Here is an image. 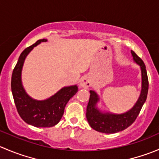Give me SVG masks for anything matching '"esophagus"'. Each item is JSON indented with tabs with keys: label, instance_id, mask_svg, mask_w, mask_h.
<instances>
[{
	"label": "esophagus",
	"instance_id": "esophagus-1",
	"mask_svg": "<svg viewBox=\"0 0 159 159\" xmlns=\"http://www.w3.org/2000/svg\"><path fill=\"white\" fill-rule=\"evenodd\" d=\"M80 85L81 87L84 88V89H88L91 86V80L89 78V77L88 76H84L82 77V78L81 79L80 81Z\"/></svg>",
	"mask_w": 159,
	"mask_h": 159
}]
</instances>
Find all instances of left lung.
I'll return each instance as SVG.
<instances>
[{
	"label": "left lung",
	"instance_id": "left-lung-1",
	"mask_svg": "<svg viewBox=\"0 0 159 159\" xmlns=\"http://www.w3.org/2000/svg\"><path fill=\"white\" fill-rule=\"evenodd\" d=\"M134 61L139 64L141 70V92L139 98L131 109L122 114H114L110 112H102L96 107L99 100L98 95L95 91L91 90L90 98L86 109V118L89 125L96 131L105 134H114L122 131L130 127L135 121L143 105L147 98L148 91V78L147 70L142 60L131 50Z\"/></svg>",
	"mask_w": 159,
	"mask_h": 159
}]
</instances>
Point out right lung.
<instances>
[{"label":"right lung","mask_w":159,"mask_h":159,"mask_svg":"<svg viewBox=\"0 0 159 159\" xmlns=\"http://www.w3.org/2000/svg\"><path fill=\"white\" fill-rule=\"evenodd\" d=\"M43 39L27 47L20 55L11 76V92L18 114L28 124L36 127H53L59 123L67 102L78 92V86L64 87L50 98L45 100H35L25 91L21 84V70L25 57L38 44L47 42Z\"/></svg>","instance_id":"1"}]
</instances>
